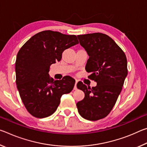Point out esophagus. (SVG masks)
Here are the masks:
<instances>
[{"label":"esophagus","mask_w":147,"mask_h":147,"mask_svg":"<svg viewBox=\"0 0 147 147\" xmlns=\"http://www.w3.org/2000/svg\"><path fill=\"white\" fill-rule=\"evenodd\" d=\"M77 82H78V81L76 80V82H75V85H74V90H76V89H77V87H76Z\"/></svg>","instance_id":"34e87169"}]
</instances>
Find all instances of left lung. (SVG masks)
<instances>
[{
	"label": "left lung",
	"instance_id": "obj_1",
	"mask_svg": "<svg viewBox=\"0 0 147 147\" xmlns=\"http://www.w3.org/2000/svg\"><path fill=\"white\" fill-rule=\"evenodd\" d=\"M77 37L89 56L86 69L91 73L88 78L97 84L91 89L78 82L77 88L84 92L85 96L76 106L83 118L97 121L106 117L116 103L128 74L127 59L123 50L106 34Z\"/></svg>",
	"mask_w": 147,
	"mask_h": 147
}]
</instances>
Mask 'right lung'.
Segmentation results:
<instances>
[{
    "label": "right lung",
    "instance_id": "right-lung-1",
    "mask_svg": "<svg viewBox=\"0 0 147 147\" xmlns=\"http://www.w3.org/2000/svg\"><path fill=\"white\" fill-rule=\"evenodd\" d=\"M78 43L75 35L45 30L36 34L19 50L16 61V84L27 111L37 118L53 114L61 96L73 90L75 80L71 76L54 80L50 66L61 60L62 53Z\"/></svg>",
    "mask_w": 147,
    "mask_h": 147
}]
</instances>
